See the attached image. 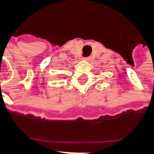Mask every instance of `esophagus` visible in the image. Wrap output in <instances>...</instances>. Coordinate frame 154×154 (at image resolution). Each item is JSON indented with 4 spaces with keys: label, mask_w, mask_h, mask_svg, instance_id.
I'll list each match as a JSON object with an SVG mask.
<instances>
[{
    "label": "esophagus",
    "mask_w": 154,
    "mask_h": 154,
    "mask_svg": "<svg viewBox=\"0 0 154 154\" xmlns=\"http://www.w3.org/2000/svg\"><path fill=\"white\" fill-rule=\"evenodd\" d=\"M89 59H90L89 57H84V58H83V60H85V61H88Z\"/></svg>",
    "instance_id": "obj_1"
}]
</instances>
